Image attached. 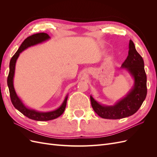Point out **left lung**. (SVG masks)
Returning a JSON list of instances; mask_svg holds the SVG:
<instances>
[{
    "label": "left lung",
    "mask_w": 157,
    "mask_h": 157,
    "mask_svg": "<svg viewBox=\"0 0 157 157\" xmlns=\"http://www.w3.org/2000/svg\"><path fill=\"white\" fill-rule=\"evenodd\" d=\"M134 79V86L125 97L113 105H105L98 103L90 96L91 105L98 115L106 119H120L136 113L141 106L147 96V76L144 61L136 50L135 45L130 40L127 58L121 65Z\"/></svg>",
    "instance_id": "8db88e82"
}]
</instances>
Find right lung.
<instances>
[{
    "label": "right lung",
    "instance_id": "1",
    "mask_svg": "<svg viewBox=\"0 0 157 157\" xmlns=\"http://www.w3.org/2000/svg\"><path fill=\"white\" fill-rule=\"evenodd\" d=\"M50 39V36L44 33H36V34L33 35L22 42V44L20 46V48L16 52V54L13 56L10 61V71H9L8 77L7 78V84L10 92V96L12 103L13 105L16 109L21 112L23 115L28 117L30 119L35 120L37 121H47L55 119L59 117L60 115L63 113L66 104H67V100L68 98V94L66 96L64 101L62 104L56 110L48 111V112H42L34 110V109H30L24 105V103L22 102L20 98L17 96V95L15 91L13 86V77L15 74V68L16 61L20 56V53L28 48L29 47L36 45L38 44H40L42 42H45Z\"/></svg>",
    "mask_w": 157,
    "mask_h": 157
}]
</instances>
